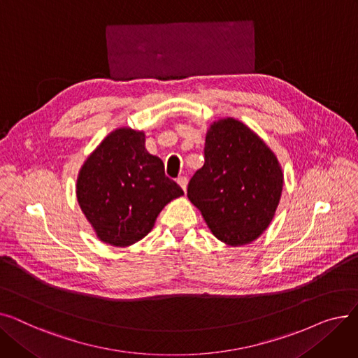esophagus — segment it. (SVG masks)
I'll use <instances>...</instances> for the list:
<instances>
[{"mask_svg":"<svg viewBox=\"0 0 358 358\" xmlns=\"http://www.w3.org/2000/svg\"><path fill=\"white\" fill-rule=\"evenodd\" d=\"M177 182L180 184V187L181 189L185 192L187 190V177H178L177 178Z\"/></svg>","mask_w":358,"mask_h":358,"instance_id":"34e87169","label":"esophagus"}]
</instances>
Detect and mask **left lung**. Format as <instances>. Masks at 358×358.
Listing matches in <instances>:
<instances>
[{
    "instance_id": "left-lung-1",
    "label": "left lung",
    "mask_w": 358,
    "mask_h": 358,
    "mask_svg": "<svg viewBox=\"0 0 358 358\" xmlns=\"http://www.w3.org/2000/svg\"><path fill=\"white\" fill-rule=\"evenodd\" d=\"M283 180L278 159L266 142L247 124L227 117L210 124L204 165L192 177L187 197L219 241L241 247L268 228Z\"/></svg>"
}]
</instances>
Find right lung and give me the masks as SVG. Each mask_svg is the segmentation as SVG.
<instances>
[{"instance_id": "1", "label": "right lung", "mask_w": 358, "mask_h": 358, "mask_svg": "<svg viewBox=\"0 0 358 358\" xmlns=\"http://www.w3.org/2000/svg\"><path fill=\"white\" fill-rule=\"evenodd\" d=\"M164 162L145 148V134L113 130L80 169L77 199L101 242L129 247L152 231L165 206L182 196Z\"/></svg>"}]
</instances>
